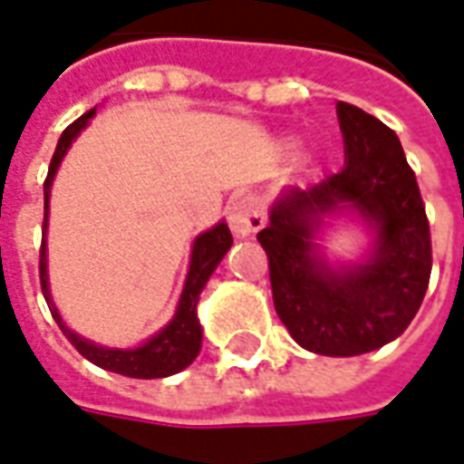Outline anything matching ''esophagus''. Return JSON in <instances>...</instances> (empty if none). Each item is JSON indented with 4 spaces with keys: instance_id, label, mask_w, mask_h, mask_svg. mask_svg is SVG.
<instances>
[{
    "instance_id": "esophagus-1",
    "label": "esophagus",
    "mask_w": 464,
    "mask_h": 464,
    "mask_svg": "<svg viewBox=\"0 0 464 464\" xmlns=\"http://www.w3.org/2000/svg\"><path fill=\"white\" fill-rule=\"evenodd\" d=\"M228 223H231V231L238 238H246L250 233L260 231L266 226V211L256 197H241L236 198L228 206Z\"/></svg>"
}]
</instances>
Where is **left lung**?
<instances>
[{"mask_svg": "<svg viewBox=\"0 0 464 464\" xmlns=\"http://www.w3.org/2000/svg\"><path fill=\"white\" fill-rule=\"evenodd\" d=\"M344 169L310 188H287L258 233L277 317L307 352L356 356L401 337L428 290L433 250L425 204L396 132L337 102ZM359 215L377 236L372 256L332 268L314 236L327 215Z\"/></svg>", "mask_w": 464, "mask_h": 464, "instance_id": "obj_1", "label": "left lung"}]
</instances>
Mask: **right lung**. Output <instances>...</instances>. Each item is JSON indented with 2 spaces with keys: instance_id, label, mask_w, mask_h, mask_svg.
<instances>
[{
  "instance_id": "obj_1",
  "label": "right lung",
  "mask_w": 464,
  "mask_h": 464,
  "mask_svg": "<svg viewBox=\"0 0 464 464\" xmlns=\"http://www.w3.org/2000/svg\"><path fill=\"white\" fill-rule=\"evenodd\" d=\"M95 115V108L88 110L85 115L75 120L73 125H68L63 130V135L58 140L56 152L51 157L49 174L44 181V236H46V226H49V197H51V184L56 177L58 164L63 160V154L68 152V147L73 145V140L78 132L88 125V120ZM233 246L231 231L226 223H216L214 228H208L201 233L194 248H191V263H188V276L184 283V293L179 297L177 312L174 317L164 329H160L152 339H147L145 344L137 346V349H108V346H98L88 342V339L78 337L75 332L63 324V319L58 314L56 304L51 300L49 290V276H46V241H41V293L46 297L51 314L56 319V324L61 332L66 334L71 344L81 352L95 366L108 369L112 373H122L130 379H164L171 373H179L181 369H187L188 363L194 362L201 349V324L197 317V304L198 295L204 290V285L208 283V277L216 270V266L221 263V258L228 253Z\"/></svg>"
}]
</instances>
